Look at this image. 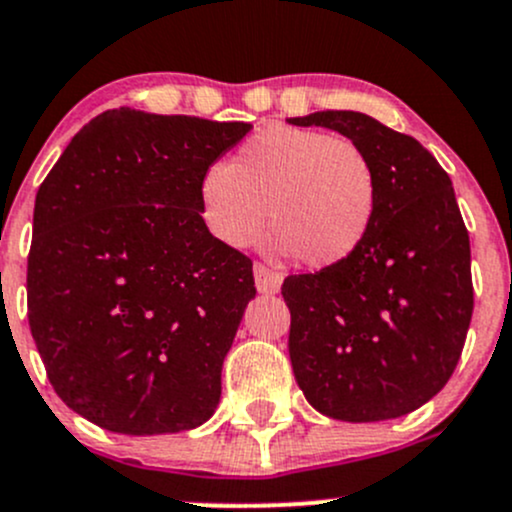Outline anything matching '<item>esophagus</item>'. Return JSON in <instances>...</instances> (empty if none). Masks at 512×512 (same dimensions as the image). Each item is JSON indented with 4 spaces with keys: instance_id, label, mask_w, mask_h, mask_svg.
<instances>
[{
    "instance_id": "obj_1",
    "label": "esophagus",
    "mask_w": 512,
    "mask_h": 512,
    "mask_svg": "<svg viewBox=\"0 0 512 512\" xmlns=\"http://www.w3.org/2000/svg\"><path fill=\"white\" fill-rule=\"evenodd\" d=\"M252 272H255V285H257V289H260L262 294H275L277 289H280L282 275L277 270H272V267L262 265V262H255Z\"/></svg>"
}]
</instances>
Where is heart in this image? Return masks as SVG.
Returning a JSON list of instances; mask_svg holds the SVG:
<instances>
[{"instance_id": "b5f03b06", "label": "heart", "mask_w": 512, "mask_h": 512, "mask_svg": "<svg viewBox=\"0 0 512 512\" xmlns=\"http://www.w3.org/2000/svg\"><path fill=\"white\" fill-rule=\"evenodd\" d=\"M203 218L227 247L262 237L270 208L277 250L312 270L344 265L374 225L379 185L359 146L332 133L270 126L200 183Z\"/></svg>"}]
</instances>
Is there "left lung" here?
I'll list each match as a JSON object with an SVG mask.
<instances>
[{"instance_id": "obj_1", "label": "left lung", "mask_w": 512, "mask_h": 512, "mask_svg": "<svg viewBox=\"0 0 512 512\" xmlns=\"http://www.w3.org/2000/svg\"><path fill=\"white\" fill-rule=\"evenodd\" d=\"M339 131L371 160L374 225L344 265L289 275V359L304 399L337 421L411 414L451 379L473 314L471 242L451 178L406 133L356 111L289 118Z\"/></svg>"}]
</instances>
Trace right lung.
Listing matches in <instances>:
<instances>
[{"label": "right lung", "instance_id": "add662e5", "mask_svg": "<svg viewBox=\"0 0 512 512\" xmlns=\"http://www.w3.org/2000/svg\"><path fill=\"white\" fill-rule=\"evenodd\" d=\"M250 128L113 108L39 185L29 329L59 399L96 426L178 433L218 409L255 277L210 235L200 183Z\"/></svg>", "mask_w": 512, "mask_h": 512}]
</instances>
